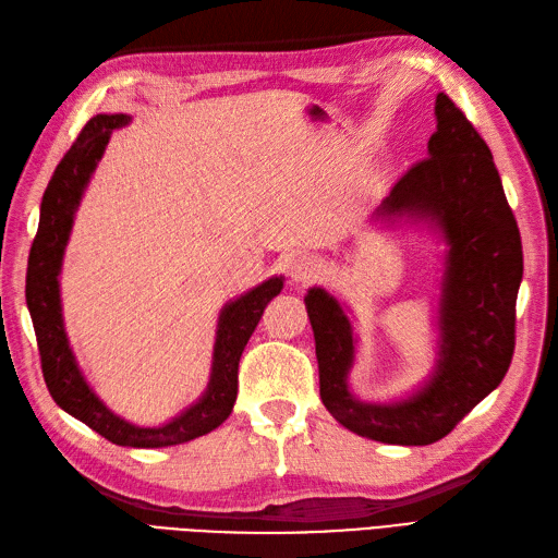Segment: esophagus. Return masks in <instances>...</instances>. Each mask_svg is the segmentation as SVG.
<instances>
[{"label":"esophagus","instance_id":"34e87169","mask_svg":"<svg viewBox=\"0 0 558 558\" xmlns=\"http://www.w3.org/2000/svg\"><path fill=\"white\" fill-rule=\"evenodd\" d=\"M322 275V263L312 258V255H298V258L291 263V279L295 283H312L314 279H319Z\"/></svg>","mask_w":558,"mask_h":558}]
</instances>
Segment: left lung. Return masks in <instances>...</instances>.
I'll return each mask as SVG.
<instances>
[{
  "instance_id": "8db88e82",
  "label": "left lung",
  "mask_w": 558,
  "mask_h": 558,
  "mask_svg": "<svg viewBox=\"0 0 558 558\" xmlns=\"http://www.w3.org/2000/svg\"><path fill=\"white\" fill-rule=\"evenodd\" d=\"M427 159L405 171L373 222H425L446 244L436 307V361L429 378L389 403L350 389L356 338L348 312L314 286L305 307L319 361V395L342 427L373 441L427 446L444 439L498 387L514 354L521 234L484 138L446 94L434 102Z\"/></svg>"
}]
</instances>
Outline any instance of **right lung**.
<instances>
[{
	"label": "right lung",
	"instance_id": "1",
	"mask_svg": "<svg viewBox=\"0 0 558 558\" xmlns=\"http://www.w3.org/2000/svg\"><path fill=\"white\" fill-rule=\"evenodd\" d=\"M129 122L131 117L122 112L92 117L68 155L60 159L41 197L39 228L27 258L25 298L37 336L44 383L60 409L117 446L167 448L214 432L230 417L236 401L239 359L260 322L263 310L281 293L283 277H269L220 310L208 385L190 409L159 427L133 425L112 413L84 378L77 356L70 348L63 305H60V267H63L74 214L110 143V135Z\"/></svg>",
	"mask_w": 558,
	"mask_h": 558
}]
</instances>
